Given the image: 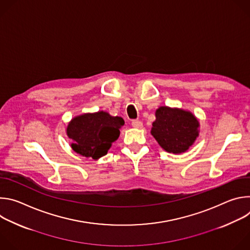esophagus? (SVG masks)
<instances>
[{"label":"esophagus","instance_id":"obj_1","mask_svg":"<svg viewBox=\"0 0 250 250\" xmlns=\"http://www.w3.org/2000/svg\"><path fill=\"white\" fill-rule=\"evenodd\" d=\"M131 125L134 128H141L142 127V123L140 121H132L131 122Z\"/></svg>","mask_w":250,"mask_h":250}]
</instances>
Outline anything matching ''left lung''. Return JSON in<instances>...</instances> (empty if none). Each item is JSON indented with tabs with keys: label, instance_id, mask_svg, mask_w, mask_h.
<instances>
[{
	"label": "left lung",
	"instance_id": "left-lung-1",
	"mask_svg": "<svg viewBox=\"0 0 250 250\" xmlns=\"http://www.w3.org/2000/svg\"><path fill=\"white\" fill-rule=\"evenodd\" d=\"M150 133L165 151L180 154L194 145L200 123L190 111L161 105L155 111Z\"/></svg>",
	"mask_w": 250,
	"mask_h": 250
}]
</instances>
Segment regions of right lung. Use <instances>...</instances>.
Wrapping results in <instances>:
<instances>
[{"label": "right lung", "mask_w": 250, "mask_h": 250, "mask_svg": "<svg viewBox=\"0 0 250 250\" xmlns=\"http://www.w3.org/2000/svg\"><path fill=\"white\" fill-rule=\"evenodd\" d=\"M124 125L123 118L113 117L108 112L86 113L68 123L66 134L73 140L71 148L76 153L98 160L108 153Z\"/></svg>", "instance_id": "obj_1"}]
</instances>
